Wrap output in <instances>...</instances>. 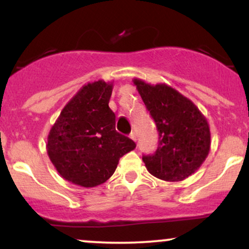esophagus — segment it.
Returning <instances> with one entry per match:
<instances>
[{
  "instance_id": "1",
  "label": "esophagus",
  "mask_w": 249,
  "mask_h": 249,
  "mask_svg": "<svg viewBox=\"0 0 249 249\" xmlns=\"http://www.w3.org/2000/svg\"><path fill=\"white\" fill-rule=\"evenodd\" d=\"M130 138L132 139L133 142H136L137 141V134H136V132H131L130 133Z\"/></svg>"
}]
</instances>
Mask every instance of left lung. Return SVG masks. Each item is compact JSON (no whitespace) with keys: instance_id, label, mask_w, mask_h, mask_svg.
Instances as JSON below:
<instances>
[{"instance_id":"1","label":"left lung","mask_w":249,"mask_h":249,"mask_svg":"<svg viewBox=\"0 0 249 249\" xmlns=\"http://www.w3.org/2000/svg\"><path fill=\"white\" fill-rule=\"evenodd\" d=\"M159 132L158 148L142 157L147 171L165 181H181L201 166L211 148L210 125L196 104L167 84L134 78Z\"/></svg>"}]
</instances>
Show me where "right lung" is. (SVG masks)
<instances>
[{
    "label": "right lung",
    "instance_id": "right-lung-1",
    "mask_svg": "<svg viewBox=\"0 0 249 249\" xmlns=\"http://www.w3.org/2000/svg\"><path fill=\"white\" fill-rule=\"evenodd\" d=\"M113 83H88L63 107L48 136L47 152L63 179L95 187L115 173L121 157L132 151V139L116 131L108 107Z\"/></svg>",
    "mask_w": 249,
    "mask_h": 249
}]
</instances>
